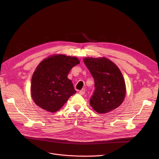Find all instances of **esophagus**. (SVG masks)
<instances>
[{
	"mask_svg": "<svg viewBox=\"0 0 159 159\" xmlns=\"http://www.w3.org/2000/svg\"><path fill=\"white\" fill-rule=\"evenodd\" d=\"M84 93H85V89H82L81 90L79 91V94L80 95H84Z\"/></svg>",
	"mask_w": 159,
	"mask_h": 159,
	"instance_id": "1",
	"label": "esophagus"
}]
</instances>
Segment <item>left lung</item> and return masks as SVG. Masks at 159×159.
Instances as JSON below:
<instances>
[{"label": "left lung", "mask_w": 159, "mask_h": 159, "mask_svg": "<svg viewBox=\"0 0 159 159\" xmlns=\"http://www.w3.org/2000/svg\"><path fill=\"white\" fill-rule=\"evenodd\" d=\"M84 62L95 82L91 106L98 113L118 107L126 95L125 82L118 67L106 58H86Z\"/></svg>", "instance_id": "left-lung-1"}]
</instances>
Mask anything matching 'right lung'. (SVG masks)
Wrapping results in <instances>:
<instances>
[{
	"label": "right lung",
	"instance_id": "add662e5",
	"mask_svg": "<svg viewBox=\"0 0 159 159\" xmlns=\"http://www.w3.org/2000/svg\"><path fill=\"white\" fill-rule=\"evenodd\" d=\"M79 63L77 58L64 55H53L42 61L31 79V92L35 104L52 113L59 110L76 93L68 75Z\"/></svg>",
	"mask_w": 159,
	"mask_h": 159
}]
</instances>
